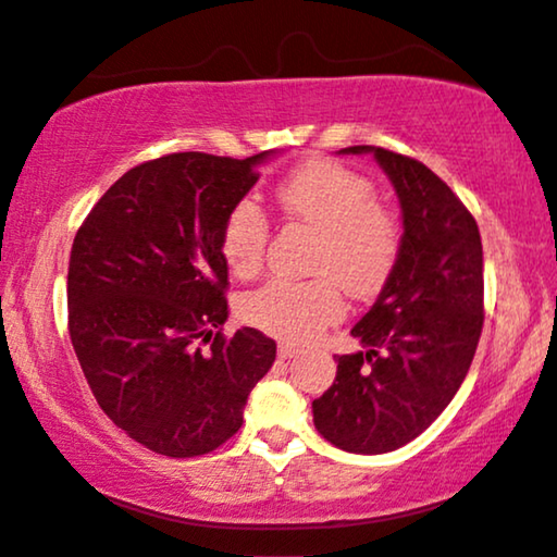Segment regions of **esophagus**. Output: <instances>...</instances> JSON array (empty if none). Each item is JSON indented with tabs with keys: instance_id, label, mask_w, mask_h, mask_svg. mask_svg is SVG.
Instances as JSON below:
<instances>
[{
	"instance_id": "obj_1",
	"label": "esophagus",
	"mask_w": 557,
	"mask_h": 557,
	"mask_svg": "<svg viewBox=\"0 0 557 557\" xmlns=\"http://www.w3.org/2000/svg\"><path fill=\"white\" fill-rule=\"evenodd\" d=\"M298 354L296 346L292 344H278V359H294Z\"/></svg>"
}]
</instances>
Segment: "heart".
<instances>
[{"label":"heart","mask_w":557,"mask_h":557,"mask_svg":"<svg viewBox=\"0 0 557 557\" xmlns=\"http://www.w3.org/2000/svg\"><path fill=\"white\" fill-rule=\"evenodd\" d=\"M286 215L319 231L311 261L317 278H273L240 298V317L263 334L292 344L311 342L344 319L342 286L357 298L374 296L389 281L401 253L399 215L376 200L364 173L334 160H309L278 185ZM269 221L251 198L238 200L225 215L221 251L238 276L261 269Z\"/></svg>","instance_id":"heart-1"}]
</instances>
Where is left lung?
I'll list each match as a JSON object with an SVG mask.
<instances>
[{
    "label": "left lung",
    "instance_id": "left-lung-1",
    "mask_svg": "<svg viewBox=\"0 0 557 557\" xmlns=\"http://www.w3.org/2000/svg\"><path fill=\"white\" fill-rule=\"evenodd\" d=\"M372 152L397 190L401 253L372 309L351 329L364 349L336 357V379L313 399V424L332 445L382 455L419 437L453 401L482 334V240L472 213L430 168Z\"/></svg>",
    "mask_w": 557,
    "mask_h": 557
}]
</instances>
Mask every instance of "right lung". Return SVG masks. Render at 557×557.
<instances>
[{"label": "right lung", "instance_id": "add662e5", "mask_svg": "<svg viewBox=\"0 0 557 557\" xmlns=\"http://www.w3.org/2000/svg\"><path fill=\"white\" fill-rule=\"evenodd\" d=\"M269 156L173 152L135 165L72 244L67 317L79 367L102 412L158 455L198 457L231 440L276 359L259 329L221 332V231Z\"/></svg>", "mask_w": 557, "mask_h": 557}]
</instances>
